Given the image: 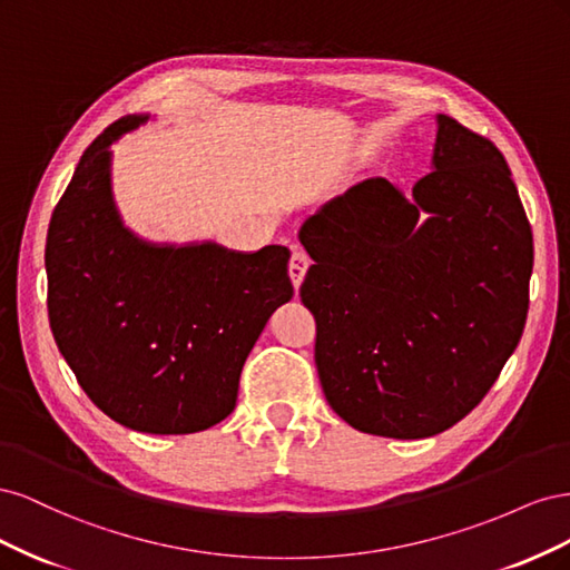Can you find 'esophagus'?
Wrapping results in <instances>:
<instances>
[{
	"mask_svg": "<svg viewBox=\"0 0 570 570\" xmlns=\"http://www.w3.org/2000/svg\"><path fill=\"white\" fill-rule=\"evenodd\" d=\"M308 256L302 252V249H295L292 252V258H289V278H292V285H295V289H299V285L304 283V275H306V268H308Z\"/></svg>",
	"mask_w": 570,
	"mask_h": 570,
	"instance_id": "obj_1",
	"label": "esophagus"
}]
</instances>
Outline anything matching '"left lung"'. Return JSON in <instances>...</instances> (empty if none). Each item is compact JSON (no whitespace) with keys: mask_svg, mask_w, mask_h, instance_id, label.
<instances>
[{"mask_svg":"<svg viewBox=\"0 0 570 570\" xmlns=\"http://www.w3.org/2000/svg\"><path fill=\"white\" fill-rule=\"evenodd\" d=\"M435 124L430 174L409 195L366 178L299 228L325 400L361 433L394 440L471 413L528 316L532 230L502 151L450 116Z\"/></svg>","mask_w":570,"mask_h":570,"instance_id":"8db88e82","label":"left lung"}]
</instances>
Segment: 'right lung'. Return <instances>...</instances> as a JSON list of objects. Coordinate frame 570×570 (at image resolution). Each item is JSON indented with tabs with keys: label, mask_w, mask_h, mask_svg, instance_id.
<instances>
[{
	"label": "right lung",
	"mask_w": 570,
	"mask_h": 570,
	"mask_svg": "<svg viewBox=\"0 0 570 570\" xmlns=\"http://www.w3.org/2000/svg\"><path fill=\"white\" fill-rule=\"evenodd\" d=\"M154 118H120L82 154L49 223L47 308L61 356L109 419L187 435L235 409L254 342L295 289L287 247L151 243L126 226L111 145Z\"/></svg>",
	"instance_id": "add662e5"
}]
</instances>
